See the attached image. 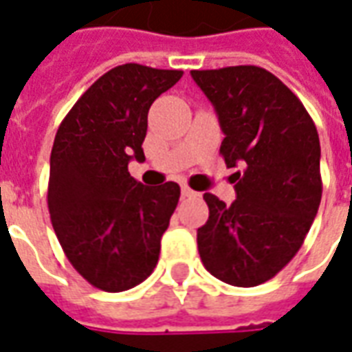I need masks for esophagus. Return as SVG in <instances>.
Instances as JSON below:
<instances>
[{
    "mask_svg": "<svg viewBox=\"0 0 352 352\" xmlns=\"http://www.w3.org/2000/svg\"><path fill=\"white\" fill-rule=\"evenodd\" d=\"M193 195H197V193H195L191 187L182 186V197H193Z\"/></svg>",
    "mask_w": 352,
    "mask_h": 352,
    "instance_id": "1",
    "label": "esophagus"
}]
</instances>
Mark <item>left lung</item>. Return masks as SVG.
<instances>
[{
  "label": "left lung",
  "instance_id": "1",
  "mask_svg": "<svg viewBox=\"0 0 352 352\" xmlns=\"http://www.w3.org/2000/svg\"><path fill=\"white\" fill-rule=\"evenodd\" d=\"M214 104L236 201L204 193L206 225L197 230L202 264L234 287H257L291 263L322 195L317 127L291 89L257 65L191 71Z\"/></svg>",
  "mask_w": 352,
  "mask_h": 352
}]
</instances>
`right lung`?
<instances>
[{"label": "right lung", "instance_id": "add662e5", "mask_svg": "<svg viewBox=\"0 0 352 352\" xmlns=\"http://www.w3.org/2000/svg\"><path fill=\"white\" fill-rule=\"evenodd\" d=\"M182 74L138 63L110 69L74 102L54 138L46 195L54 232L74 270L101 291L133 289L159 261L179 186H142L127 165L144 159L148 110Z\"/></svg>", "mask_w": 352, "mask_h": 352}]
</instances>
